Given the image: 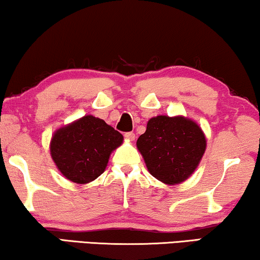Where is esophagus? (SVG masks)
Instances as JSON below:
<instances>
[{
  "label": "esophagus",
  "instance_id": "1",
  "mask_svg": "<svg viewBox=\"0 0 260 260\" xmlns=\"http://www.w3.org/2000/svg\"><path fill=\"white\" fill-rule=\"evenodd\" d=\"M124 137H125L127 141L133 142L135 140V134L134 133H125L124 134Z\"/></svg>",
  "mask_w": 260,
  "mask_h": 260
}]
</instances>
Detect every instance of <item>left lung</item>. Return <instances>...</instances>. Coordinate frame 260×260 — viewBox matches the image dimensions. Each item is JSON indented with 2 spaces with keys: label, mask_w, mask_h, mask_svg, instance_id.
<instances>
[{
  "label": "left lung",
  "mask_w": 260,
  "mask_h": 260,
  "mask_svg": "<svg viewBox=\"0 0 260 260\" xmlns=\"http://www.w3.org/2000/svg\"><path fill=\"white\" fill-rule=\"evenodd\" d=\"M136 144L152 176L166 184H177L197 169L205 154L206 137L189 118L157 116L149 119Z\"/></svg>",
  "instance_id": "8db88e82"
}]
</instances>
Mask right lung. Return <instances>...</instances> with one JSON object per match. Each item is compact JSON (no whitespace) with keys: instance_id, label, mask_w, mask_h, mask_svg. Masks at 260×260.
Segmentation results:
<instances>
[{"instance_id":"1","label":"right lung","mask_w":260,"mask_h":260,"mask_svg":"<svg viewBox=\"0 0 260 260\" xmlns=\"http://www.w3.org/2000/svg\"><path fill=\"white\" fill-rule=\"evenodd\" d=\"M123 140V135L104 120L87 115L56 130L49 149L60 173L84 184L104 173L110 155Z\"/></svg>"}]
</instances>
